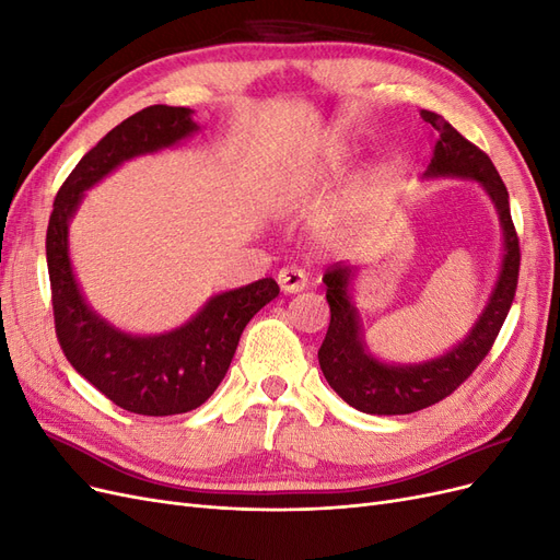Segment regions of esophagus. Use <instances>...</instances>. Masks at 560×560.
<instances>
[{
	"instance_id": "1",
	"label": "esophagus",
	"mask_w": 560,
	"mask_h": 560,
	"mask_svg": "<svg viewBox=\"0 0 560 560\" xmlns=\"http://www.w3.org/2000/svg\"><path fill=\"white\" fill-rule=\"evenodd\" d=\"M278 284L282 294H299L308 287V278L299 268H282L278 273Z\"/></svg>"
}]
</instances>
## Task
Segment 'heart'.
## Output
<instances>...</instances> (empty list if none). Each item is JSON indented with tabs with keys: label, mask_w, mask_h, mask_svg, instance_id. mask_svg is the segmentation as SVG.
<instances>
[{
	"label": "heart",
	"mask_w": 560,
	"mask_h": 560,
	"mask_svg": "<svg viewBox=\"0 0 560 560\" xmlns=\"http://www.w3.org/2000/svg\"><path fill=\"white\" fill-rule=\"evenodd\" d=\"M350 156L348 147H334L329 151V165L343 163ZM313 177L311 175H290L280 186V191L276 196L278 208L287 206H296L306 194L311 191ZM389 186H393V175H389L387 167L378 165L374 171H369L366 177L360 182L358 189H354L348 198L336 200L327 212H322L317 217V235L327 243H341L352 238L366 229L369 224V212L387 198Z\"/></svg>",
	"instance_id": "b5f03b06"
}]
</instances>
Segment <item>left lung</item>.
Returning a JSON list of instances; mask_svg holds the SVG:
<instances>
[{"instance_id": "1", "label": "left lung", "mask_w": 560, "mask_h": 560, "mask_svg": "<svg viewBox=\"0 0 560 560\" xmlns=\"http://www.w3.org/2000/svg\"><path fill=\"white\" fill-rule=\"evenodd\" d=\"M422 121L436 130L432 156L420 179H469L477 182L500 219L502 259L488 301L474 325L455 346L436 358L395 364L369 350L362 331L360 311L352 299V280L360 268L336 264L322 282L327 284L331 322L317 350L319 369L336 395L354 409L371 416H404L442 401L460 385L493 348L502 322L512 308L518 282V238L512 224L510 194L493 161L479 147L467 142L444 116L422 109Z\"/></svg>"}]
</instances>
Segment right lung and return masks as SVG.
Wrapping results in <instances>:
<instances>
[{
    "label": "right lung",
    "instance_id": "right-lung-1",
    "mask_svg": "<svg viewBox=\"0 0 560 560\" xmlns=\"http://www.w3.org/2000/svg\"><path fill=\"white\" fill-rule=\"evenodd\" d=\"M198 130L189 107L154 105L128 116L79 161L48 219L46 261L65 358L107 399L140 416L198 409L226 376L247 322L280 294L273 278L219 292L163 334L118 329L83 296L70 257V222L83 196L124 163L173 149Z\"/></svg>",
    "mask_w": 560,
    "mask_h": 560
}]
</instances>
